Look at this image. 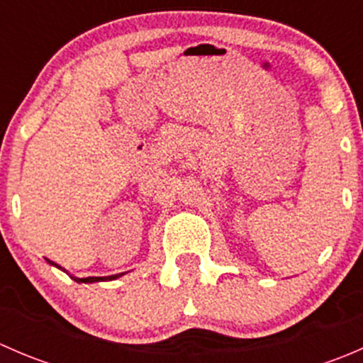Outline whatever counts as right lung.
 <instances>
[{"label": "right lung", "mask_w": 363, "mask_h": 363, "mask_svg": "<svg viewBox=\"0 0 363 363\" xmlns=\"http://www.w3.org/2000/svg\"><path fill=\"white\" fill-rule=\"evenodd\" d=\"M47 262H49L50 265H54V267H57V269H61L60 265H56V263L50 262V259H47ZM61 270H63V272H67V270H65V269H61ZM124 274H126V272L113 274V276H107V277H73L72 276V279L77 281V283H100V281H113V279H117V277L124 276Z\"/></svg>", "instance_id": "add662e5"}]
</instances>
